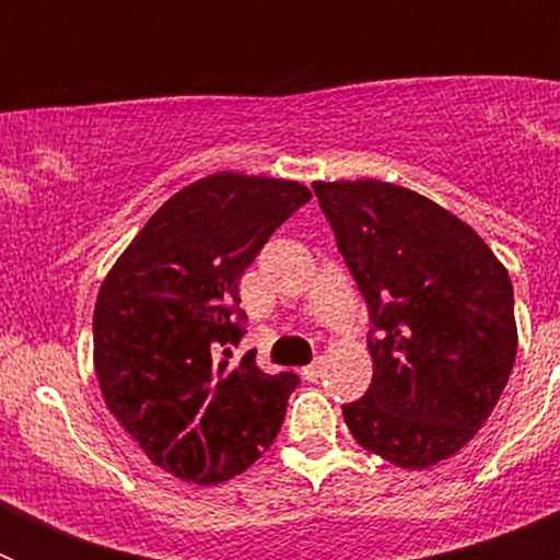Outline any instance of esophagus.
I'll return each instance as SVG.
<instances>
[{
    "mask_svg": "<svg viewBox=\"0 0 560 560\" xmlns=\"http://www.w3.org/2000/svg\"><path fill=\"white\" fill-rule=\"evenodd\" d=\"M323 375V359H316L314 364H308V368H303V378L305 381H316Z\"/></svg>",
    "mask_w": 560,
    "mask_h": 560,
    "instance_id": "esophagus-1",
    "label": "esophagus"
}]
</instances>
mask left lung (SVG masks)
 I'll use <instances>...</instances> for the list:
<instances>
[{
  "instance_id": "1",
  "label": "left lung",
  "mask_w": 560,
  "mask_h": 560,
  "mask_svg": "<svg viewBox=\"0 0 560 560\" xmlns=\"http://www.w3.org/2000/svg\"><path fill=\"white\" fill-rule=\"evenodd\" d=\"M370 308L373 384L341 407L381 459L420 471L471 443L516 361L511 275L438 201L378 179L314 182Z\"/></svg>"
}]
</instances>
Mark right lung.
I'll list each match as a JSON object with an SVG mask.
<instances>
[{"mask_svg":"<svg viewBox=\"0 0 560 560\" xmlns=\"http://www.w3.org/2000/svg\"><path fill=\"white\" fill-rule=\"evenodd\" d=\"M311 199L300 182L219 171L173 192L108 269L95 303V373L108 412L153 465L221 485L275 443L294 373L232 361L237 283Z\"/></svg>","mask_w":560,"mask_h":560,"instance_id":"1","label":"right lung"}]
</instances>
